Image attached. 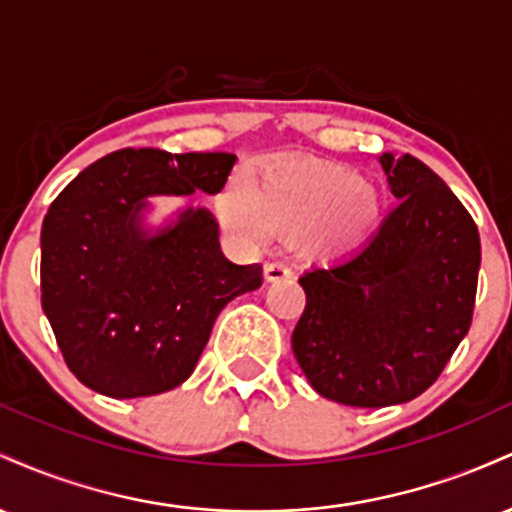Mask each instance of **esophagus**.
Masks as SVG:
<instances>
[{
	"label": "esophagus",
	"instance_id": "esophagus-1",
	"mask_svg": "<svg viewBox=\"0 0 512 512\" xmlns=\"http://www.w3.org/2000/svg\"><path fill=\"white\" fill-rule=\"evenodd\" d=\"M289 276H291V269L286 267V264L281 262L264 264V281H267V284H272V281H284L289 279Z\"/></svg>",
	"mask_w": 512,
	"mask_h": 512
}]
</instances>
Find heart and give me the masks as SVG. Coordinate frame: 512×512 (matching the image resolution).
<instances>
[{
	"instance_id": "obj_1",
	"label": "heart",
	"mask_w": 512,
	"mask_h": 512,
	"mask_svg": "<svg viewBox=\"0 0 512 512\" xmlns=\"http://www.w3.org/2000/svg\"><path fill=\"white\" fill-rule=\"evenodd\" d=\"M383 211L378 187L354 170L330 163L281 158L262 170L255 187L233 182L219 199L221 221L245 243H262L276 228H310L315 255L349 248L375 226Z\"/></svg>"
}]
</instances>
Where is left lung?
Returning <instances> with one entry per match:
<instances>
[{"instance_id": "8db88e82", "label": "left lung", "mask_w": 512, "mask_h": 512, "mask_svg": "<svg viewBox=\"0 0 512 512\" xmlns=\"http://www.w3.org/2000/svg\"><path fill=\"white\" fill-rule=\"evenodd\" d=\"M399 204L361 248L303 272L291 346L320 397L380 409L411 402L443 373L472 325L479 231L419 158L380 154Z\"/></svg>"}]
</instances>
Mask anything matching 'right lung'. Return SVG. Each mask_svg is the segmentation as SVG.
<instances>
[{
  "label": "right lung",
  "mask_w": 512,
  "mask_h": 512,
  "mask_svg": "<svg viewBox=\"0 0 512 512\" xmlns=\"http://www.w3.org/2000/svg\"><path fill=\"white\" fill-rule=\"evenodd\" d=\"M236 156L122 149L81 170L40 231L43 313L76 378L115 399L185 383L216 317L262 286V267L226 260L219 221L185 204L156 219L158 197L216 195Z\"/></svg>",
  "instance_id": "1"
}]
</instances>
